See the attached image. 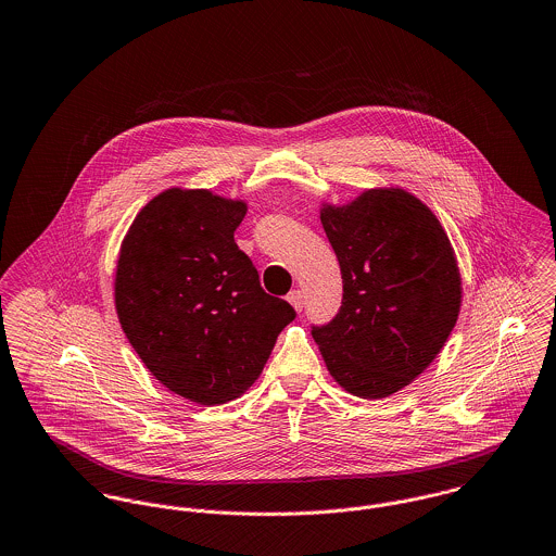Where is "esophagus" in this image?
Wrapping results in <instances>:
<instances>
[{
  "mask_svg": "<svg viewBox=\"0 0 556 556\" xmlns=\"http://www.w3.org/2000/svg\"><path fill=\"white\" fill-rule=\"evenodd\" d=\"M287 302L291 303L298 312H302L303 309V293L302 291H291L289 295H287Z\"/></svg>",
  "mask_w": 556,
  "mask_h": 556,
  "instance_id": "esophagus-1",
  "label": "esophagus"
}]
</instances>
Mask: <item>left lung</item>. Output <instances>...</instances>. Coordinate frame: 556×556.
Instances as JSON below:
<instances>
[{
  "label": "left lung",
  "instance_id": "obj_1",
  "mask_svg": "<svg viewBox=\"0 0 556 556\" xmlns=\"http://www.w3.org/2000/svg\"><path fill=\"white\" fill-rule=\"evenodd\" d=\"M320 223L344 298L312 338L344 391L384 400L418 378L455 329L463 298L455 249L438 216L400 187L323 203Z\"/></svg>",
  "mask_w": 556,
  "mask_h": 556
}]
</instances>
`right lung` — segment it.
<instances>
[{
  "label": "right lung",
  "instance_id": "1",
  "mask_svg": "<svg viewBox=\"0 0 556 556\" xmlns=\"http://www.w3.org/2000/svg\"><path fill=\"white\" fill-rule=\"evenodd\" d=\"M249 205L207 189L152 198L123 238L118 323L152 376L202 405L238 400L261 376L295 309L261 289L233 240Z\"/></svg>",
  "mask_w": 556,
  "mask_h": 556
}]
</instances>
